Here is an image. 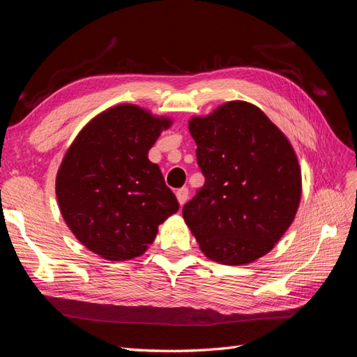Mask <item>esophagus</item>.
Returning <instances> with one entry per match:
<instances>
[{"instance_id": "obj_1", "label": "esophagus", "mask_w": 357, "mask_h": 357, "mask_svg": "<svg viewBox=\"0 0 357 357\" xmlns=\"http://www.w3.org/2000/svg\"><path fill=\"white\" fill-rule=\"evenodd\" d=\"M176 197H178V202H179L181 206L185 205L187 200H188V188H187V187L179 188V190L176 191Z\"/></svg>"}]
</instances>
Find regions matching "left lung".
Returning <instances> with one entry per match:
<instances>
[{
    "instance_id": "8db88e82",
    "label": "left lung",
    "mask_w": 357,
    "mask_h": 357,
    "mask_svg": "<svg viewBox=\"0 0 357 357\" xmlns=\"http://www.w3.org/2000/svg\"><path fill=\"white\" fill-rule=\"evenodd\" d=\"M205 176L182 215L205 256L241 266L268 254L301 203V166L286 135L247 101L188 121Z\"/></svg>"
}]
</instances>
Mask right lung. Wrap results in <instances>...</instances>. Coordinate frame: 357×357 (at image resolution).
I'll return each instance as SVG.
<instances>
[{
    "label": "right lung",
    "instance_id": "right-lung-1",
    "mask_svg": "<svg viewBox=\"0 0 357 357\" xmlns=\"http://www.w3.org/2000/svg\"><path fill=\"white\" fill-rule=\"evenodd\" d=\"M167 116L136 105L101 112L79 131L56 173L55 192L67 227L89 251L131 260L154 242L179 203L148 152Z\"/></svg>",
    "mask_w": 357,
    "mask_h": 357
}]
</instances>
